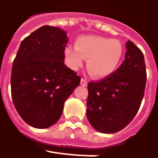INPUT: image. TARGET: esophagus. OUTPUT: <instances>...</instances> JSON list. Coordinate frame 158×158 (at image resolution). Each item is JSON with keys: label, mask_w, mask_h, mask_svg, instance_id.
Returning <instances> with one entry per match:
<instances>
[{"label": "esophagus", "mask_w": 158, "mask_h": 158, "mask_svg": "<svg viewBox=\"0 0 158 158\" xmlns=\"http://www.w3.org/2000/svg\"><path fill=\"white\" fill-rule=\"evenodd\" d=\"M80 85H83V86H86L87 85V81L85 79H81V80H80Z\"/></svg>", "instance_id": "esophagus-1"}]
</instances>
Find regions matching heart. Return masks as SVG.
Returning <instances> with one entry per match:
<instances>
[{
  "instance_id": "obj_1",
  "label": "heart",
  "mask_w": 158,
  "mask_h": 158,
  "mask_svg": "<svg viewBox=\"0 0 158 158\" xmlns=\"http://www.w3.org/2000/svg\"><path fill=\"white\" fill-rule=\"evenodd\" d=\"M123 55V47L121 42L101 35L79 36L75 42V47L64 48L65 59L71 68H80L85 58L89 73L97 79H103L114 73Z\"/></svg>"
}]
</instances>
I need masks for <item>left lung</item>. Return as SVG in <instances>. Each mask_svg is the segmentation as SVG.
<instances>
[{"label":"left lung","instance_id":"left-lung-1","mask_svg":"<svg viewBox=\"0 0 158 158\" xmlns=\"http://www.w3.org/2000/svg\"><path fill=\"white\" fill-rule=\"evenodd\" d=\"M126 49L125 60L114 73L87 85L86 117L101 133H115L125 128L143 98L147 79L143 54L130 40Z\"/></svg>","mask_w":158,"mask_h":158}]
</instances>
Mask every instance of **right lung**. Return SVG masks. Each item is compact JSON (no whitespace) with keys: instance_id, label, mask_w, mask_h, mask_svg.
Wrapping results in <instances>:
<instances>
[{"instance_id":"add662e5","label":"right lung","mask_w":158,"mask_h":158,"mask_svg":"<svg viewBox=\"0 0 158 158\" xmlns=\"http://www.w3.org/2000/svg\"><path fill=\"white\" fill-rule=\"evenodd\" d=\"M67 42L64 30L45 25L21 43L12 66L11 94L16 111L31 127L54 125L79 85L80 77L64 64Z\"/></svg>"}]
</instances>
